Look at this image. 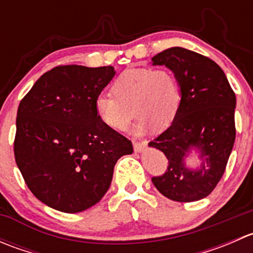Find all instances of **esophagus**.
I'll return each mask as SVG.
<instances>
[{
  "instance_id": "34e87169",
  "label": "esophagus",
  "mask_w": 253,
  "mask_h": 253,
  "mask_svg": "<svg viewBox=\"0 0 253 253\" xmlns=\"http://www.w3.org/2000/svg\"><path fill=\"white\" fill-rule=\"evenodd\" d=\"M132 143H133L134 152H143V150H144V148L147 147V141H142V142L132 141Z\"/></svg>"
}]
</instances>
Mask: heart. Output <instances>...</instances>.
Segmentation results:
<instances>
[{"label":"heart","mask_w":253,"mask_h":253,"mask_svg":"<svg viewBox=\"0 0 253 253\" xmlns=\"http://www.w3.org/2000/svg\"><path fill=\"white\" fill-rule=\"evenodd\" d=\"M111 91L94 100V110L100 121L115 131H124L134 112L139 115L134 132L141 133L154 125L170 126L181 105L177 79L164 68H133L122 72L114 81ZM135 110L133 111V109Z\"/></svg>","instance_id":"heart-1"}]
</instances>
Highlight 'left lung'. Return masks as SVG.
Instances as JSON below:
<instances>
[{
  "instance_id": "left-lung-1",
  "label": "left lung",
  "mask_w": 253,
  "mask_h": 253,
  "mask_svg": "<svg viewBox=\"0 0 253 253\" xmlns=\"http://www.w3.org/2000/svg\"><path fill=\"white\" fill-rule=\"evenodd\" d=\"M175 73L181 105L171 126L149 142L168 158L167 171L152 177L163 196L176 202H195L211 195L225 171L236 137L235 93L225 73L211 58L183 47H171L152 58ZM195 147L200 168L184 167Z\"/></svg>"
}]
</instances>
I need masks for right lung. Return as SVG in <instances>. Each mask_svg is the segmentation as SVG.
<instances>
[{"label":"right lung","mask_w":253,"mask_h":253,"mask_svg":"<svg viewBox=\"0 0 253 253\" xmlns=\"http://www.w3.org/2000/svg\"><path fill=\"white\" fill-rule=\"evenodd\" d=\"M115 76L112 66H57L42 76L17 112L14 158L33 195L78 213L103 198L117 160L132 142L104 125L94 100Z\"/></svg>","instance_id":"add662e5"}]
</instances>
